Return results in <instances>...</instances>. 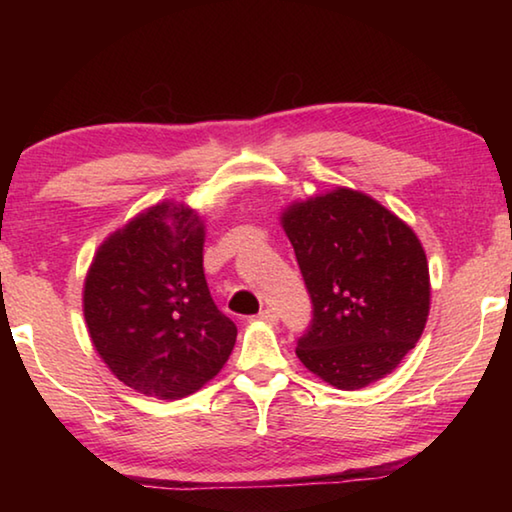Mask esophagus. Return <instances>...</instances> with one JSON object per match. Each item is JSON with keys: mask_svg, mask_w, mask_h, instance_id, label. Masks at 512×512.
I'll return each mask as SVG.
<instances>
[{"mask_svg": "<svg viewBox=\"0 0 512 512\" xmlns=\"http://www.w3.org/2000/svg\"><path fill=\"white\" fill-rule=\"evenodd\" d=\"M257 318L264 320V323H268V325H275L277 320H280V316H277L275 309H262V311H259V314H257Z\"/></svg>", "mask_w": 512, "mask_h": 512, "instance_id": "esophagus-1", "label": "esophagus"}]
</instances>
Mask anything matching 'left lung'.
<instances>
[{"instance_id": "obj_1", "label": "left lung", "mask_w": 512, "mask_h": 512, "mask_svg": "<svg viewBox=\"0 0 512 512\" xmlns=\"http://www.w3.org/2000/svg\"><path fill=\"white\" fill-rule=\"evenodd\" d=\"M282 223L311 298L298 359L341 391L386 377L415 348L429 316V266L418 237L352 189L291 205Z\"/></svg>"}]
</instances>
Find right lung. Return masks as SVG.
Returning <instances> with one entry per match:
<instances>
[{
  "instance_id": "right-lung-1",
  "label": "right lung",
  "mask_w": 512,
  "mask_h": 512,
  "mask_svg": "<svg viewBox=\"0 0 512 512\" xmlns=\"http://www.w3.org/2000/svg\"><path fill=\"white\" fill-rule=\"evenodd\" d=\"M203 237L196 212L155 205L103 241L85 277L94 348L137 393L192 395L235 348L237 325L207 289Z\"/></svg>"
}]
</instances>
